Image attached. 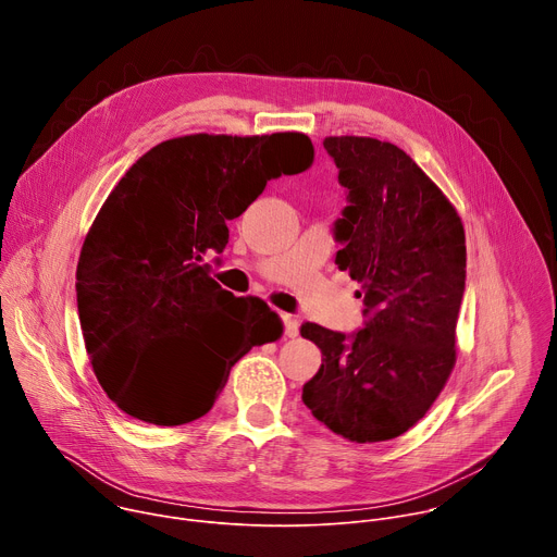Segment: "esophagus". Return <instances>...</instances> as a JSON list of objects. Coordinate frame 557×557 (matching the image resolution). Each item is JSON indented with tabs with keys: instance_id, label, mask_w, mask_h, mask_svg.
Segmentation results:
<instances>
[{
	"instance_id": "obj_1",
	"label": "esophagus",
	"mask_w": 557,
	"mask_h": 557,
	"mask_svg": "<svg viewBox=\"0 0 557 557\" xmlns=\"http://www.w3.org/2000/svg\"><path fill=\"white\" fill-rule=\"evenodd\" d=\"M282 322H284V335L286 337H297L299 335V322L295 320L293 314H282Z\"/></svg>"
}]
</instances>
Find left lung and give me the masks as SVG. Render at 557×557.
<instances>
[{
	"mask_svg": "<svg viewBox=\"0 0 557 557\" xmlns=\"http://www.w3.org/2000/svg\"><path fill=\"white\" fill-rule=\"evenodd\" d=\"M324 147L348 189L335 262L361 284L368 320L350 339L301 324V337L322 350L301 399L352 443L389 441L425 417L454 370L465 228L404 149L370 136H326Z\"/></svg>",
	"mask_w": 557,
	"mask_h": 557,
	"instance_id": "8db88e82",
	"label": "left lung"
}]
</instances>
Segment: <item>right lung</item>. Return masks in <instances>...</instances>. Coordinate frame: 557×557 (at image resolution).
<instances>
[{
  "mask_svg": "<svg viewBox=\"0 0 557 557\" xmlns=\"http://www.w3.org/2000/svg\"><path fill=\"white\" fill-rule=\"evenodd\" d=\"M312 161L301 132L189 134L151 147L112 189L78 256L76 306L92 370L125 414L196 421L237 359L282 337L267 301L233 297L202 262L271 178Z\"/></svg>",
  "mask_w": 557,
  "mask_h": 557,
  "instance_id": "right-lung-1",
  "label": "right lung"
}]
</instances>
